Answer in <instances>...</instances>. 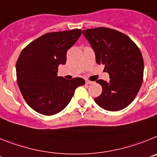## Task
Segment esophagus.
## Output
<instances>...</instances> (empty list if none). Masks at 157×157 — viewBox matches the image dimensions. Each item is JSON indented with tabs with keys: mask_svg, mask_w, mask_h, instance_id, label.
I'll use <instances>...</instances> for the list:
<instances>
[{
	"mask_svg": "<svg viewBox=\"0 0 157 157\" xmlns=\"http://www.w3.org/2000/svg\"><path fill=\"white\" fill-rule=\"evenodd\" d=\"M92 81H90V80H86V84H92Z\"/></svg>",
	"mask_w": 157,
	"mask_h": 157,
	"instance_id": "esophagus-1",
	"label": "esophagus"
}]
</instances>
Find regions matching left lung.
I'll use <instances>...</instances> for the list:
<instances>
[{
    "instance_id": "left-lung-1",
    "label": "left lung",
    "mask_w": 157,
    "mask_h": 157,
    "mask_svg": "<svg viewBox=\"0 0 157 157\" xmlns=\"http://www.w3.org/2000/svg\"><path fill=\"white\" fill-rule=\"evenodd\" d=\"M97 64H103L110 81L98 80L101 95L95 102L104 110L118 111L129 105L141 88L144 62L137 45L125 34L107 28L84 30Z\"/></svg>"
}]
</instances>
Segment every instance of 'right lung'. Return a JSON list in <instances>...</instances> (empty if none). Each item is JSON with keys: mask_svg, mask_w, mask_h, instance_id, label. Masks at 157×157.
Listing matches in <instances>:
<instances>
[{"mask_svg": "<svg viewBox=\"0 0 157 157\" xmlns=\"http://www.w3.org/2000/svg\"><path fill=\"white\" fill-rule=\"evenodd\" d=\"M81 35V30L50 32L26 46L16 62V77L26 103L36 112L53 115L62 111L84 79L58 77L59 65L66 62V53Z\"/></svg>", "mask_w": 157, "mask_h": 157, "instance_id": "obj_1", "label": "right lung"}]
</instances>
